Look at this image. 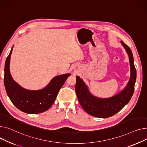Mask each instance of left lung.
Returning <instances> with one entry per match:
<instances>
[{
    "mask_svg": "<svg viewBox=\"0 0 147 147\" xmlns=\"http://www.w3.org/2000/svg\"><path fill=\"white\" fill-rule=\"evenodd\" d=\"M129 56L131 66V78L126 87L117 94L109 98H101L94 96L80 77L76 76L75 91L83 109L94 117L107 118L115 115L121 110L130 101L134 92L136 78V71L134 65L132 51L126 44L121 41Z\"/></svg>",
    "mask_w": 147,
    "mask_h": 147,
    "instance_id": "obj_1",
    "label": "left lung"
}]
</instances>
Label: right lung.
<instances>
[{
    "label": "right lung",
    "mask_w": 147,
    "mask_h": 147,
    "mask_svg": "<svg viewBox=\"0 0 147 147\" xmlns=\"http://www.w3.org/2000/svg\"><path fill=\"white\" fill-rule=\"evenodd\" d=\"M12 48L6 58L4 69V84L7 96L13 105L24 113H42L53 105L59 91L71 74H66L54 77L46 87L41 90L25 89L13 80L10 74L9 64Z\"/></svg>",
    "instance_id": "add662e5"
}]
</instances>
